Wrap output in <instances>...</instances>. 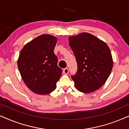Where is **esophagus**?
Here are the masks:
<instances>
[{"label":"esophagus","instance_id":"34e87169","mask_svg":"<svg viewBox=\"0 0 129 129\" xmlns=\"http://www.w3.org/2000/svg\"><path fill=\"white\" fill-rule=\"evenodd\" d=\"M63 73H64V74H66V75H67V74H68V73H69V69H68V68H64V69H63Z\"/></svg>","mask_w":129,"mask_h":129}]
</instances>
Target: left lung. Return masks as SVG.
I'll use <instances>...</instances> for the list:
<instances>
[{"label":"left lung","mask_w":129,"mask_h":129,"mask_svg":"<svg viewBox=\"0 0 129 129\" xmlns=\"http://www.w3.org/2000/svg\"><path fill=\"white\" fill-rule=\"evenodd\" d=\"M75 54L77 71L72 76L75 87L84 93L93 92L102 87L108 79L113 61L107 44L88 33L69 38Z\"/></svg>","instance_id":"obj_1"}]
</instances>
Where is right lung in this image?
Segmentation results:
<instances>
[{"mask_svg":"<svg viewBox=\"0 0 129 129\" xmlns=\"http://www.w3.org/2000/svg\"><path fill=\"white\" fill-rule=\"evenodd\" d=\"M57 38L42 35L27 43L21 50L17 66L27 87L38 94H47L54 90L62 70L57 66L54 53Z\"/></svg>","mask_w":129,"mask_h":129,"instance_id":"obj_1","label":"right lung"}]
</instances>
